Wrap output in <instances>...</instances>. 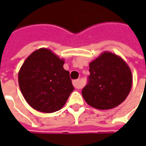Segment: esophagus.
I'll list each match as a JSON object with an SVG mask.
<instances>
[{"instance_id":"34e87169","label":"esophagus","mask_w":146,"mask_h":146,"mask_svg":"<svg viewBox=\"0 0 146 146\" xmlns=\"http://www.w3.org/2000/svg\"><path fill=\"white\" fill-rule=\"evenodd\" d=\"M73 84L74 86V88H82V83L80 81V80H73Z\"/></svg>"}]
</instances>
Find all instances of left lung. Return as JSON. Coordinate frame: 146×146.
<instances>
[{"label":"left lung","instance_id":"1","mask_svg":"<svg viewBox=\"0 0 146 146\" xmlns=\"http://www.w3.org/2000/svg\"><path fill=\"white\" fill-rule=\"evenodd\" d=\"M88 83L83 88L85 102L98 110H110L121 104L132 86V74L125 61L104 51L89 64Z\"/></svg>","mask_w":146,"mask_h":146}]
</instances>
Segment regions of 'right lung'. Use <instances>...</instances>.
Instances as JSON below:
<instances>
[{"instance_id":"1","label":"right lung","mask_w":146,"mask_h":146,"mask_svg":"<svg viewBox=\"0 0 146 146\" xmlns=\"http://www.w3.org/2000/svg\"><path fill=\"white\" fill-rule=\"evenodd\" d=\"M65 61L47 48L33 51L19 72L20 91L27 103L41 113L61 110L74 90Z\"/></svg>"}]
</instances>
